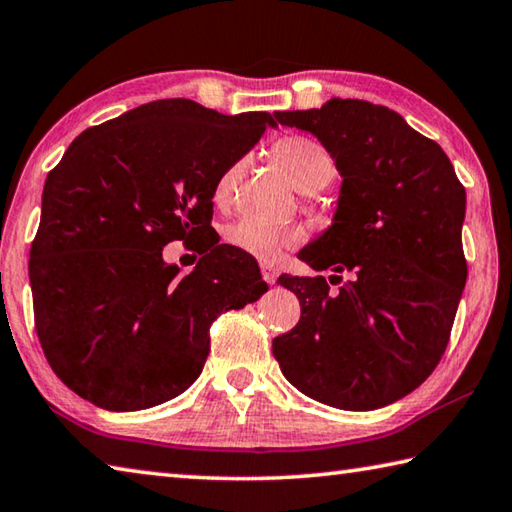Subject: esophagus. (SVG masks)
Masks as SVG:
<instances>
[{"mask_svg": "<svg viewBox=\"0 0 512 512\" xmlns=\"http://www.w3.org/2000/svg\"><path fill=\"white\" fill-rule=\"evenodd\" d=\"M277 275H280V271L273 264H262V277L268 282V284H275Z\"/></svg>", "mask_w": 512, "mask_h": 512, "instance_id": "1", "label": "esophagus"}]
</instances>
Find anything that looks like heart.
<instances>
[{
  "instance_id": "b5f03b06",
  "label": "heart",
  "mask_w": 512,
  "mask_h": 512,
  "mask_svg": "<svg viewBox=\"0 0 512 512\" xmlns=\"http://www.w3.org/2000/svg\"><path fill=\"white\" fill-rule=\"evenodd\" d=\"M273 154L284 172L302 192H318L336 179L338 165L331 152L320 141L309 136H286L275 143ZM246 170V161L237 159L230 163L224 172L217 176L215 188H212V201L217 208H228L235 197L241 174ZM224 237L232 248L248 253L264 262H273L282 255V250L293 248L302 241V230L295 226L268 224L259 219H237L226 228Z\"/></svg>"
}]
</instances>
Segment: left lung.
I'll use <instances>...</instances> for the list:
<instances>
[{
	"label": "left lung",
	"mask_w": 512,
	"mask_h": 512,
	"mask_svg": "<svg viewBox=\"0 0 512 512\" xmlns=\"http://www.w3.org/2000/svg\"><path fill=\"white\" fill-rule=\"evenodd\" d=\"M273 116L318 138L342 176L333 224L297 257L331 268L332 283L352 275L338 292L322 275L277 280L302 315L273 356L313 401L378 410L414 392L448 347L468 277L466 190L441 145L383 105L331 98Z\"/></svg>",
	"instance_id": "1"
}]
</instances>
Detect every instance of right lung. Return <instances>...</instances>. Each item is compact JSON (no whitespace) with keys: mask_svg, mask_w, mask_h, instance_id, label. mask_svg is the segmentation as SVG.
<instances>
[{"mask_svg":"<svg viewBox=\"0 0 512 512\" xmlns=\"http://www.w3.org/2000/svg\"><path fill=\"white\" fill-rule=\"evenodd\" d=\"M275 120L154 100L89 127L46 176L29 277L35 331L64 385L111 412L183 394L210 351V324L268 291L248 253L212 232L217 176ZM207 237L185 278L174 238Z\"/></svg>","mask_w":512,"mask_h":512,"instance_id":"obj_1","label":"right lung"}]
</instances>
